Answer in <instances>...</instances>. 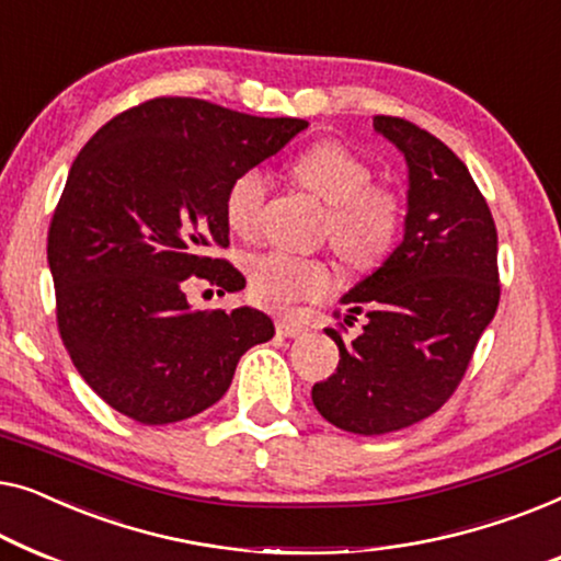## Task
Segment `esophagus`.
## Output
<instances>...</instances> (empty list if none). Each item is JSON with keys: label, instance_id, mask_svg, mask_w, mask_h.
<instances>
[{"label": "esophagus", "instance_id": "1", "mask_svg": "<svg viewBox=\"0 0 561 561\" xmlns=\"http://www.w3.org/2000/svg\"><path fill=\"white\" fill-rule=\"evenodd\" d=\"M277 333L284 335V337H299V335L307 333V325H305V322H299L295 318H287V314H284V318H277Z\"/></svg>", "mask_w": 561, "mask_h": 561}]
</instances>
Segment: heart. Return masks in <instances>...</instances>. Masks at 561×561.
<instances>
[{"label": "heart", "instance_id": "b5f03b06", "mask_svg": "<svg viewBox=\"0 0 561 561\" xmlns=\"http://www.w3.org/2000/svg\"><path fill=\"white\" fill-rule=\"evenodd\" d=\"M291 175L328 205L322 233L353 270L381 264L397 247L404 203L386 185H374V172L358 154L337 141H320L291 160ZM270 183L262 170H243L231 180L224 216L233 233L254 236L262 226ZM337 284L335 264L325 256L266 251L251 259L249 291L264 307H289L299 299H320Z\"/></svg>", "mask_w": 561, "mask_h": 561}]
</instances>
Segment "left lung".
<instances>
[{"mask_svg": "<svg viewBox=\"0 0 561 561\" xmlns=\"http://www.w3.org/2000/svg\"><path fill=\"white\" fill-rule=\"evenodd\" d=\"M409 164L404 241L343 305L346 324L328 328L341 360L312 401L330 424L353 435H386L435 414L460 386L476 345L499 310V233L465 162L435 134L374 116ZM341 318V312H335Z\"/></svg>", "mask_w": 561, "mask_h": 561, "instance_id": "1", "label": "left lung"}]
</instances>
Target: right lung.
<instances>
[{"label": "right lung", "instance_id": "right-lung-1", "mask_svg": "<svg viewBox=\"0 0 561 561\" xmlns=\"http://www.w3.org/2000/svg\"><path fill=\"white\" fill-rule=\"evenodd\" d=\"M305 119H264L203 99L157 96L93 134L55 205L47 262L55 318L83 381L129 420L172 424L216 404L236 363L274 335L264 312L193 310L198 279L243 289L224 198Z\"/></svg>", "mask_w": 561, "mask_h": 561}]
</instances>
